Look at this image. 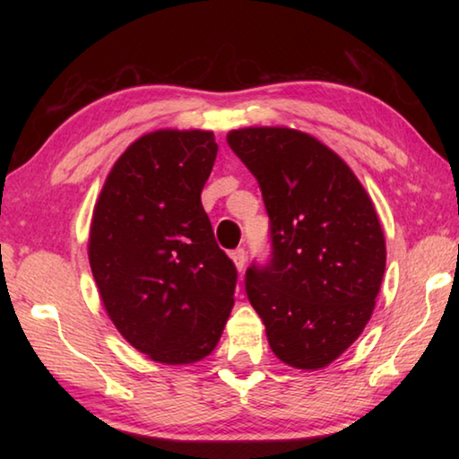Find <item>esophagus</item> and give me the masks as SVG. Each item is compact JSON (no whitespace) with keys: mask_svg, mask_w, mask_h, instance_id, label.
<instances>
[{"mask_svg":"<svg viewBox=\"0 0 459 459\" xmlns=\"http://www.w3.org/2000/svg\"><path fill=\"white\" fill-rule=\"evenodd\" d=\"M230 259H232V263H235V267H237V271L240 273V271L245 269V261H247L245 248H235V251L230 253Z\"/></svg>","mask_w":459,"mask_h":459,"instance_id":"34e87169","label":"esophagus"}]
</instances>
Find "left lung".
I'll return each mask as SVG.
<instances>
[{
	"label": "left lung",
	"mask_w": 459,
	"mask_h": 459,
	"mask_svg": "<svg viewBox=\"0 0 459 459\" xmlns=\"http://www.w3.org/2000/svg\"><path fill=\"white\" fill-rule=\"evenodd\" d=\"M227 142L257 178L273 257L247 271V295L279 360L317 370L368 324L386 265L375 204L351 166L291 127H243Z\"/></svg>",
	"instance_id": "obj_1"
}]
</instances>
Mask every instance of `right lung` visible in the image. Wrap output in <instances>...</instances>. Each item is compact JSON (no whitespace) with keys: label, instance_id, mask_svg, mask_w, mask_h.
Returning a JSON list of instances; mask_svg holds the SVG:
<instances>
[{"label":"right lung","instance_id":"right-lung-1","mask_svg":"<svg viewBox=\"0 0 459 459\" xmlns=\"http://www.w3.org/2000/svg\"><path fill=\"white\" fill-rule=\"evenodd\" d=\"M216 152L212 131L145 134L115 161L92 211L89 263L100 301L153 362L206 359L235 306L237 269L200 202Z\"/></svg>","mask_w":459,"mask_h":459}]
</instances>
